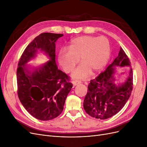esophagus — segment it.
Masks as SVG:
<instances>
[{
  "label": "esophagus",
  "mask_w": 147,
  "mask_h": 147,
  "mask_svg": "<svg viewBox=\"0 0 147 147\" xmlns=\"http://www.w3.org/2000/svg\"><path fill=\"white\" fill-rule=\"evenodd\" d=\"M72 83L74 86H76V85H77V84L81 83V82L79 80H74L72 82Z\"/></svg>",
  "instance_id": "obj_1"
}]
</instances>
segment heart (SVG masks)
<instances>
[{
    "label": "heart",
    "instance_id": "1",
    "mask_svg": "<svg viewBox=\"0 0 147 147\" xmlns=\"http://www.w3.org/2000/svg\"><path fill=\"white\" fill-rule=\"evenodd\" d=\"M110 54L108 40L104 37L84 35L72 39L68 48H64L58 55V62L66 73H70L79 62L72 77L87 78L92 72H98L107 64Z\"/></svg>",
    "mask_w": 147,
    "mask_h": 147
}]
</instances>
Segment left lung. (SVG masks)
I'll list each match as a JSON object with an SVG mask.
<instances>
[{
  "mask_svg": "<svg viewBox=\"0 0 147 147\" xmlns=\"http://www.w3.org/2000/svg\"><path fill=\"white\" fill-rule=\"evenodd\" d=\"M116 66H131L129 59L121 47L113 63L96 78L91 80L88 86L83 107L91 117L100 119L112 117L123 109L129 99L133 88L132 69H130L126 81L117 86L113 77Z\"/></svg>",
  "mask_w": 147,
  "mask_h": 147,
  "instance_id": "left-lung-1",
  "label": "left lung"
}]
</instances>
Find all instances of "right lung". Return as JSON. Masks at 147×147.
<instances>
[{"mask_svg": "<svg viewBox=\"0 0 147 147\" xmlns=\"http://www.w3.org/2000/svg\"><path fill=\"white\" fill-rule=\"evenodd\" d=\"M61 34L42 33L26 48L17 68L18 96L29 114L36 119L48 121L62 113L66 97L73 85L70 77L58 69L55 61V42ZM37 49L45 51L50 57L41 68L29 73L25 64Z\"/></svg>", "mask_w": 147, "mask_h": 147, "instance_id": "add662e5", "label": "right lung"}]
</instances>
